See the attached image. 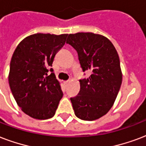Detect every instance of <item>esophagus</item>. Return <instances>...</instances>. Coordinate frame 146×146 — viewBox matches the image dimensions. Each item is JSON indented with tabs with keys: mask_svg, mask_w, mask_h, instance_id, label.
I'll use <instances>...</instances> for the list:
<instances>
[{
	"mask_svg": "<svg viewBox=\"0 0 146 146\" xmlns=\"http://www.w3.org/2000/svg\"><path fill=\"white\" fill-rule=\"evenodd\" d=\"M69 82H70V80H67V81H66V82L64 83H65L66 85H67V84H68V83H69Z\"/></svg>",
	"mask_w": 146,
	"mask_h": 146,
	"instance_id": "esophagus-1",
	"label": "esophagus"
}]
</instances>
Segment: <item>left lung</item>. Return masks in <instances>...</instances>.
<instances>
[{
  "label": "left lung",
  "mask_w": 146,
  "mask_h": 146,
  "mask_svg": "<svg viewBox=\"0 0 146 146\" xmlns=\"http://www.w3.org/2000/svg\"><path fill=\"white\" fill-rule=\"evenodd\" d=\"M66 43L73 46L83 72L89 78L80 80V90L70 98L76 117L86 121L100 119L113 106L122 84L118 53L106 36L93 33L69 34Z\"/></svg>",
  "instance_id": "8db88e82"
}]
</instances>
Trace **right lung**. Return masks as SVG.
<instances>
[{
    "instance_id": "1",
    "label": "right lung",
    "mask_w": 146,
    "mask_h": 146,
    "mask_svg": "<svg viewBox=\"0 0 146 146\" xmlns=\"http://www.w3.org/2000/svg\"><path fill=\"white\" fill-rule=\"evenodd\" d=\"M68 34L35 33L27 36L15 49L9 73V85L21 110L36 119L55 115L63 97L59 81L53 73L47 74L56 53Z\"/></svg>"
}]
</instances>
